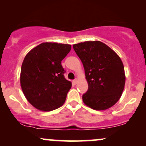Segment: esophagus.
I'll return each instance as SVG.
<instances>
[{
    "label": "esophagus",
    "instance_id": "esophagus-1",
    "mask_svg": "<svg viewBox=\"0 0 146 146\" xmlns=\"http://www.w3.org/2000/svg\"><path fill=\"white\" fill-rule=\"evenodd\" d=\"M73 83L74 84H76L77 83H78V80L77 79H75V80H73Z\"/></svg>",
    "mask_w": 146,
    "mask_h": 146
}]
</instances>
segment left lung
<instances>
[{"instance_id": "obj_1", "label": "left lung", "mask_w": 146, "mask_h": 146, "mask_svg": "<svg viewBox=\"0 0 146 146\" xmlns=\"http://www.w3.org/2000/svg\"><path fill=\"white\" fill-rule=\"evenodd\" d=\"M84 68L88 88L84 103L92 109L103 110L115 105L124 88V67L118 55L100 41L73 44Z\"/></svg>"}]
</instances>
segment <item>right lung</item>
I'll return each instance as SVG.
<instances>
[{
  "instance_id": "1",
  "label": "right lung",
  "mask_w": 146,
  "mask_h": 146,
  "mask_svg": "<svg viewBox=\"0 0 146 146\" xmlns=\"http://www.w3.org/2000/svg\"><path fill=\"white\" fill-rule=\"evenodd\" d=\"M71 49L70 44L43 42L31 49L23 60L21 85L33 106L51 111L62 106L71 82L64 78L61 62Z\"/></svg>"
}]
</instances>
